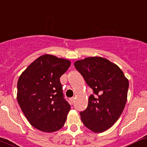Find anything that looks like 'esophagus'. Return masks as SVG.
<instances>
[{"mask_svg":"<svg viewBox=\"0 0 147 147\" xmlns=\"http://www.w3.org/2000/svg\"><path fill=\"white\" fill-rule=\"evenodd\" d=\"M69 102H70V104L73 105L74 102H75V98H74V97H72V98H70Z\"/></svg>","mask_w":147,"mask_h":147,"instance_id":"1","label":"esophagus"}]
</instances>
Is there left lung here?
I'll use <instances>...</instances> for the list:
<instances>
[{"label":"left lung","mask_w":147,"mask_h":147,"mask_svg":"<svg viewBox=\"0 0 147 147\" xmlns=\"http://www.w3.org/2000/svg\"><path fill=\"white\" fill-rule=\"evenodd\" d=\"M93 90L86 110L80 113L84 125L102 132L117 121L127 101L129 81L119 66L101 57H91L74 63Z\"/></svg>","instance_id":"left-lung-1"}]
</instances>
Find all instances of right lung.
<instances>
[{
    "instance_id": "1",
    "label": "right lung",
    "mask_w": 147,
    "mask_h": 147,
    "mask_svg": "<svg viewBox=\"0 0 147 147\" xmlns=\"http://www.w3.org/2000/svg\"><path fill=\"white\" fill-rule=\"evenodd\" d=\"M71 65L54 55L39 57L24 70L17 84V100L31 125L54 132L64 125L70 105L64 98L60 78Z\"/></svg>"
}]
</instances>
